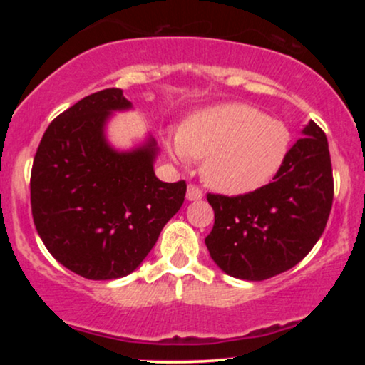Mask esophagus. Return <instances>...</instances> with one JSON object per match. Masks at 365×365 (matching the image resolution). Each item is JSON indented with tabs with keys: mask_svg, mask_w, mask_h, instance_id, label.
Here are the masks:
<instances>
[{
	"mask_svg": "<svg viewBox=\"0 0 365 365\" xmlns=\"http://www.w3.org/2000/svg\"><path fill=\"white\" fill-rule=\"evenodd\" d=\"M187 199L188 200H200L202 199V188L197 187L195 183H190L187 187Z\"/></svg>",
	"mask_w": 365,
	"mask_h": 365,
	"instance_id": "esophagus-1",
	"label": "esophagus"
}]
</instances>
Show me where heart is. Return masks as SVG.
<instances>
[{
	"label": "heart",
	"mask_w": 365,
	"mask_h": 365,
	"mask_svg": "<svg viewBox=\"0 0 365 365\" xmlns=\"http://www.w3.org/2000/svg\"><path fill=\"white\" fill-rule=\"evenodd\" d=\"M292 132L283 120L244 103L195 111L183 121L171 153L204 159L202 177L216 190L242 195L269 182L290 156Z\"/></svg>",
	"instance_id": "1"
}]
</instances>
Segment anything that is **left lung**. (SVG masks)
I'll return each mask as SVG.
<instances>
[{
  "instance_id": "left-lung-1",
  "label": "left lung",
  "mask_w": 365,
  "mask_h": 365,
  "mask_svg": "<svg viewBox=\"0 0 365 365\" xmlns=\"http://www.w3.org/2000/svg\"><path fill=\"white\" fill-rule=\"evenodd\" d=\"M304 135L271 183L250 194H207L215 226L206 245L226 274L273 278L302 261L324 232L334 194L328 139L314 121Z\"/></svg>"
}]
</instances>
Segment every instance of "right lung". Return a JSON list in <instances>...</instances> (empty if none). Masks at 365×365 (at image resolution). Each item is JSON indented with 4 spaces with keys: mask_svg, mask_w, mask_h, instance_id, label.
<instances>
[{
    "mask_svg": "<svg viewBox=\"0 0 365 365\" xmlns=\"http://www.w3.org/2000/svg\"><path fill=\"white\" fill-rule=\"evenodd\" d=\"M130 106L116 87L86 96L49 123L32 165L37 233L58 262L87 279L137 269L185 200V180L154 175V139L130 153L108 145L110 113Z\"/></svg>",
    "mask_w": 365,
    "mask_h": 365,
    "instance_id": "1",
    "label": "right lung"
}]
</instances>
